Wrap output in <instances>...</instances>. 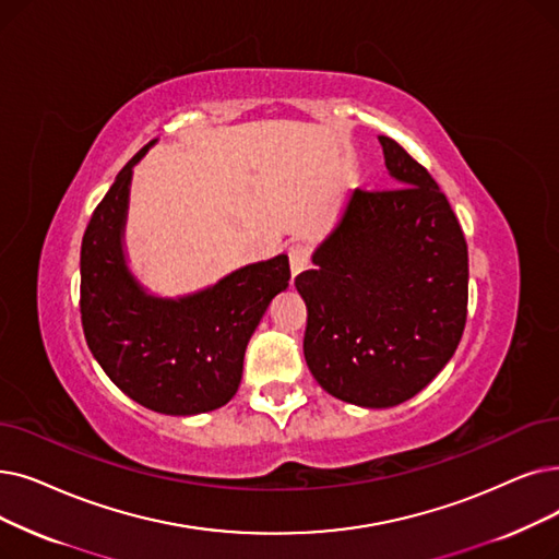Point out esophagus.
<instances>
[{"instance_id":"obj_1","label":"esophagus","mask_w":559,"mask_h":559,"mask_svg":"<svg viewBox=\"0 0 559 559\" xmlns=\"http://www.w3.org/2000/svg\"><path fill=\"white\" fill-rule=\"evenodd\" d=\"M287 255H289V270H293V276L304 272L310 262V249L306 245H293L287 249Z\"/></svg>"}]
</instances>
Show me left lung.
I'll list each match as a JSON object with an SVG mask.
<instances>
[{"instance_id": "left-lung-1", "label": "left lung", "mask_w": 559, "mask_h": 559, "mask_svg": "<svg viewBox=\"0 0 559 559\" xmlns=\"http://www.w3.org/2000/svg\"><path fill=\"white\" fill-rule=\"evenodd\" d=\"M379 143L400 187L354 189L314 270L295 278L312 377L368 408L420 393L452 358L468 312V247L445 193L397 141Z\"/></svg>"}]
</instances>
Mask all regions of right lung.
I'll return each instance as SVG.
<instances>
[{
	"label": "right lung",
	"instance_id": "1",
	"mask_svg": "<svg viewBox=\"0 0 559 559\" xmlns=\"http://www.w3.org/2000/svg\"><path fill=\"white\" fill-rule=\"evenodd\" d=\"M120 168L82 239L84 337L105 374L136 404L164 416H197L230 402L249 337L289 281L287 255L255 262L182 299L145 293L130 274L123 228L132 166Z\"/></svg>",
	"mask_w": 559,
	"mask_h": 559
}]
</instances>
